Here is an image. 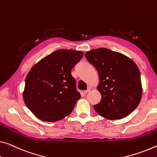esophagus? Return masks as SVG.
Wrapping results in <instances>:
<instances>
[{
  "label": "esophagus",
  "mask_w": 157,
  "mask_h": 157,
  "mask_svg": "<svg viewBox=\"0 0 157 157\" xmlns=\"http://www.w3.org/2000/svg\"><path fill=\"white\" fill-rule=\"evenodd\" d=\"M90 91H91V89H90V88H89V89H86V90L84 91V94H86V93H88V92H89Z\"/></svg>",
  "instance_id": "34e87169"
}]
</instances>
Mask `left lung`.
<instances>
[{"label":"left lung","instance_id":"1","mask_svg":"<svg viewBox=\"0 0 157 157\" xmlns=\"http://www.w3.org/2000/svg\"><path fill=\"white\" fill-rule=\"evenodd\" d=\"M85 57L99 75L97 89L101 100L94 105L95 111L112 120L129 115L139 105L143 94L140 71L135 62L107 48L88 51Z\"/></svg>","mask_w":157,"mask_h":157}]
</instances>
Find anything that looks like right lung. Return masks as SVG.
Wrapping results in <instances>:
<instances>
[{
	"instance_id": "obj_1",
	"label": "right lung",
	"mask_w": 157,
	"mask_h": 157,
	"mask_svg": "<svg viewBox=\"0 0 157 157\" xmlns=\"http://www.w3.org/2000/svg\"><path fill=\"white\" fill-rule=\"evenodd\" d=\"M82 56L81 51L58 49L30 70L25 80L23 98L36 117L54 122L71 113L81 96L71 73Z\"/></svg>"
}]
</instances>
